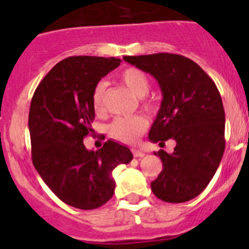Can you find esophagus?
<instances>
[{
	"label": "esophagus",
	"mask_w": 249,
	"mask_h": 249,
	"mask_svg": "<svg viewBox=\"0 0 249 249\" xmlns=\"http://www.w3.org/2000/svg\"><path fill=\"white\" fill-rule=\"evenodd\" d=\"M132 155L136 158H142L144 156V153L142 151H140V149H132Z\"/></svg>",
	"instance_id": "1"
}]
</instances>
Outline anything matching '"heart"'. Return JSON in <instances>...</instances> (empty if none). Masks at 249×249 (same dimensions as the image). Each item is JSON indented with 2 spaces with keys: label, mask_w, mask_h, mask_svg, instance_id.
I'll return each mask as SVG.
<instances>
[{
  "label": "heart",
  "mask_w": 249,
  "mask_h": 249,
  "mask_svg": "<svg viewBox=\"0 0 249 249\" xmlns=\"http://www.w3.org/2000/svg\"><path fill=\"white\" fill-rule=\"evenodd\" d=\"M120 80L129 89V91L135 94L136 97L144 98L141 100L142 107L146 111L153 112L156 109V105L153 101L144 98L149 91L151 82L149 78L142 70L137 67H128L123 70L120 73ZM107 85L106 82L101 81L96 85L92 94V105L96 112H102L105 106V93ZM146 118L142 116H129V117H117L112 121L108 126L109 135L114 140L121 141L123 143H135L136 141L143 135L147 129Z\"/></svg>",
  "instance_id": "heart-1"
}]
</instances>
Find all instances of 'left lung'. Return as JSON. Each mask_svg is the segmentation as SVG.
<instances>
[{"instance_id": "1", "label": "left lung", "mask_w": 249, "mask_h": 249, "mask_svg": "<svg viewBox=\"0 0 249 249\" xmlns=\"http://www.w3.org/2000/svg\"><path fill=\"white\" fill-rule=\"evenodd\" d=\"M123 58L155 77L163 94L149 141L160 146L176 141L171 155L155 152L162 171L151 183L152 192L169 203L191 201L208 186L223 157L226 118L218 89L197 63L181 54Z\"/></svg>"}]
</instances>
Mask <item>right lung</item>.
I'll return each instance as SVG.
<instances>
[{
	"label": "right lung",
	"mask_w": 249,
	"mask_h": 249,
	"mask_svg": "<svg viewBox=\"0 0 249 249\" xmlns=\"http://www.w3.org/2000/svg\"><path fill=\"white\" fill-rule=\"evenodd\" d=\"M120 63L114 57L62 59L31 101L28 128L35 168L50 190L74 208L94 210L108 202L116 186L113 169L133 158L128 147L111 140L98 151L83 144L94 120V87Z\"/></svg>",
	"instance_id": "1"
}]
</instances>
